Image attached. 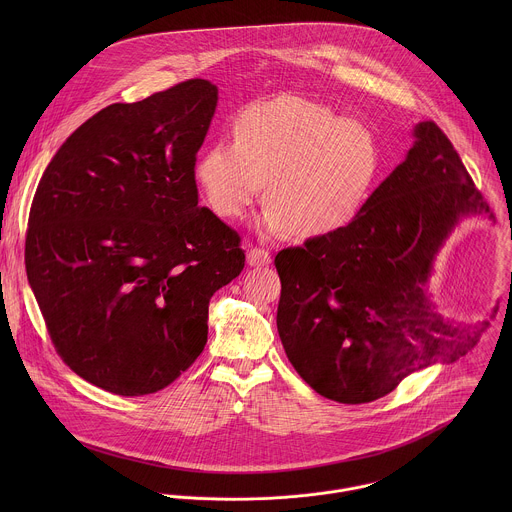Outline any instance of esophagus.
Masks as SVG:
<instances>
[{"mask_svg": "<svg viewBox=\"0 0 512 512\" xmlns=\"http://www.w3.org/2000/svg\"><path fill=\"white\" fill-rule=\"evenodd\" d=\"M246 262H248V266H268L272 262V256L268 250L252 246L246 254Z\"/></svg>", "mask_w": 512, "mask_h": 512, "instance_id": "1", "label": "esophagus"}]
</instances>
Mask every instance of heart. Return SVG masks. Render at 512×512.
<instances>
[{"instance_id": "b5f03b06", "label": "heart", "mask_w": 512, "mask_h": 512, "mask_svg": "<svg viewBox=\"0 0 512 512\" xmlns=\"http://www.w3.org/2000/svg\"><path fill=\"white\" fill-rule=\"evenodd\" d=\"M376 146L363 124L327 106L282 96L248 108L234 144L217 142L195 163L205 201L222 219H240L266 181V234L317 236L343 226L365 195Z\"/></svg>"}]
</instances>
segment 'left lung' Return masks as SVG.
<instances>
[{
    "instance_id": "left-lung-1",
    "label": "left lung",
    "mask_w": 512,
    "mask_h": 512,
    "mask_svg": "<svg viewBox=\"0 0 512 512\" xmlns=\"http://www.w3.org/2000/svg\"><path fill=\"white\" fill-rule=\"evenodd\" d=\"M414 138L355 219L276 256L286 355L341 404L372 402L416 370L455 363L481 335L439 315L428 280L459 219L489 205L436 122H420Z\"/></svg>"
}]
</instances>
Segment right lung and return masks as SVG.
<instances>
[{
	"label": "right lung",
	"instance_id": "1",
	"mask_svg": "<svg viewBox=\"0 0 512 512\" xmlns=\"http://www.w3.org/2000/svg\"><path fill=\"white\" fill-rule=\"evenodd\" d=\"M217 100L213 82L191 78L110 104L35 191L29 286L65 365L112 394H153L193 365L213 293L244 268L238 232L199 207L195 161Z\"/></svg>",
	"mask_w": 512,
	"mask_h": 512
}]
</instances>
